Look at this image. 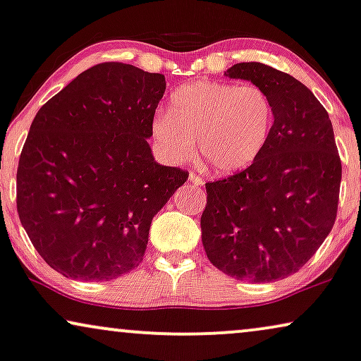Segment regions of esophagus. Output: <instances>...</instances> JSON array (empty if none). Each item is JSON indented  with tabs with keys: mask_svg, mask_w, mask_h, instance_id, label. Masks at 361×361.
<instances>
[{
	"mask_svg": "<svg viewBox=\"0 0 361 361\" xmlns=\"http://www.w3.org/2000/svg\"><path fill=\"white\" fill-rule=\"evenodd\" d=\"M188 181L193 186H203L204 185V180L202 176H198V175H195V173H190V176H188Z\"/></svg>",
	"mask_w": 361,
	"mask_h": 361,
	"instance_id": "esophagus-1",
	"label": "esophagus"
}]
</instances>
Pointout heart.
<instances>
[{"label":"heart","mask_w":361,"mask_h":361,"mask_svg":"<svg viewBox=\"0 0 361 361\" xmlns=\"http://www.w3.org/2000/svg\"><path fill=\"white\" fill-rule=\"evenodd\" d=\"M275 109L257 85L198 80L175 90L168 111L152 120L163 157L185 163L196 152L209 170L235 173L250 166L270 140Z\"/></svg>","instance_id":"1"}]
</instances>
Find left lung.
Masks as SVG:
<instances>
[{
    "label": "left lung",
    "mask_w": 361,
    "mask_h": 361,
    "mask_svg": "<svg viewBox=\"0 0 361 361\" xmlns=\"http://www.w3.org/2000/svg\"><path fill=\"white\" fill-rule=\"evenodd\" d=\"M252 81L275 109L270 140L246 170L207 183L202 240L209 262L235 280L296 273L331 231L341 161L326 109L303 83L263 63L225 71Z\"/></svg>",
    "instance_id": "8db88e82"
}]
</instances>
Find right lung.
I'll list each match as a JSON object with an SVG mask.
<instances>
[{
    "instance_id": "right-lung-1",
    "label": "right lung",
    "mask_w": 361,
    "mask_h": 361,
    "mask_svg": "<svg viewBox=\"0 0 361 361\" xmlns=\"http://www.w3.org/2000/svg\"><path fill=\"white\" fill-rule=\"evenodd\" d=\"M165 76L102 63L43 104L16 173L21 225L66 278L108 281L143 259L153 216L188 180L148 140Z\"/></svg>"
}]
</instances>
